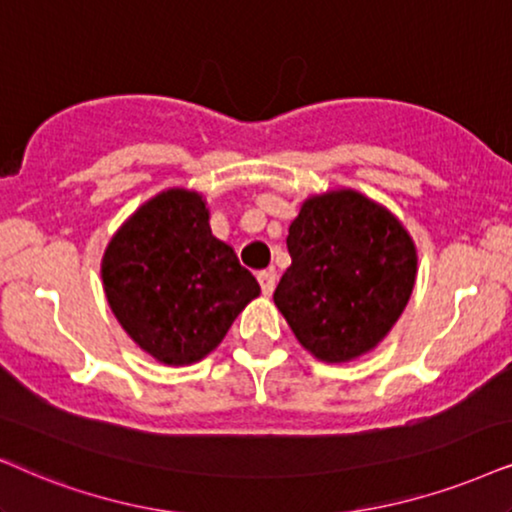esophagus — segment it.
I'll return each mask as SVG.
<instances>
[{
  "label": "esophagus",
  "instance_id": "1",
  "mask_svg": "<svg viewBox=\"0 0 512 512\" xmlns=\"http://www.w3.org/2000/svg\"><path fill=\"white\" fill-rule=\"evenodd\" d=\"M257 281H260L262 293L271 295V293H274V288H276V271L274 269H262L260 274H257Z\"/></svg>",
  "mask_w": 512,
  "mask_h": 512
}]
</instances>
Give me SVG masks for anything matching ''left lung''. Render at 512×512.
<instances>
[{
  "mask_svg": "<svg viewBox=\"0 0 512 512\" xmlns=\"http://www.w3.org/2000/svg\"><path fill=\"white\" fill-rule=\"evenodd\" d=\"M290 267L274 302L323 361H349L385 338L409 302L416 248L390 212L357 191L309 198L288 229Z\"/></svg>",
  "mask_w": 512,
  "mask_h": 512,
  "instance_id": "8db88e82",
  "label": "left lung"
}]
</instances>
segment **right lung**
<instances>
[{
  "label": "right lung",
  "mask_w": 512,
  "mask_h": 512,
  "mask_svg": "<svg viewBox=\"0 0 512 512\" xmlns=\"http://www.w3.org/2000/svg\"><path fill=\"white\" fill-rule=\"evenodd\" d=\"M113 314L163 364H193L215 349L260 295L231 245L217 241L198 193L148 200L108 245L101 264Z\"/></svg>",
  "instance_id": "obj_1"
}]
</instances>
